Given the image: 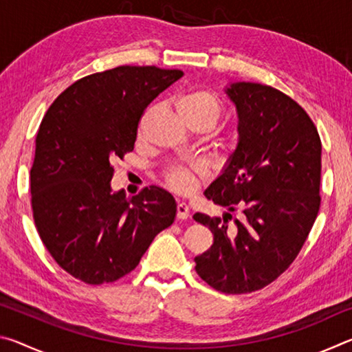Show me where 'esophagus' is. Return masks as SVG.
I'll return each mask as SVG.
<instances>
[{
    "instance_id": "34e87169",
    "label": "esophagus",
    "mask_w": 352,
    "mask_h": 352,
    "mask_svg": "<svg viewBox=\"0 0 352 352\" xmlns=\"http://www.w3.org/2000/svg\"><path fill=\"white\" fill-rule=\"evenodd\" d=\"M177 217L180 220L189 217V206L186 204H183V201H178L177 204Z\"/></svg>"
}]
</instances>
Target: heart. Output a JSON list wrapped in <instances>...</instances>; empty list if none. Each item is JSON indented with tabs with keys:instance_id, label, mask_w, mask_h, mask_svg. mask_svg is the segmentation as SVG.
Listing matches in <instances>:
<instances>
[{
	"instance_id": "obj_1",
	"label": "heart",
	"mask_w": 352,
	"mask_h": 352,
	"mask_svg": "<svg viewBox=\"0 0 352 352\" xmlns=\"http://www.w3.org/2000/svg\"><path fill=\"white\" fill-rule=\"evenodd\" d=\"M177 109L189 127H204L211 130L222 116V102L216 94L208 90H190L178 99ZM201 166H183L168 172L166 180L169 188L177 192H189L195 186L197 175H204Z\"/></svg>"
}]
</instances>
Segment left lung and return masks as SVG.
Masks as SVG:
<instances>
[{
    "label": "left lung",
    "mask_w": 352,
    "mask_h": 352,
    "mask_svg": "<svg viewBox=\"0 0 352 352\" xmlns=\"http://www.w3.org/2000/svg\"><path fill=\"white\" fill-rule=\"evenodd\" d=\"M237 115V146L205 190L223 217L194 220L214 234L195 258V272L212 289L241 295L259 290L287 270L320 210L321 141L307 113L269 85L225 87ZM243 217L228 226L230 212Z\"/></svg>",
    "instance_id": "1"
}]
</instances>
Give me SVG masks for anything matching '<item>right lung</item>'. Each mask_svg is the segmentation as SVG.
I'll use <instances>...</instances> for the list:
<instances>
[{"label":"right lung","instance_id":"1","mask_svg":"<svg viewBox=\"0 0 352 352\" xmlns=\"http://www.w3.org/2000/svg\"><path fill=\"white\" fill-rule=\"evenodd\" d=\"M182 76L118 67L74 82L47 109L35 140L32 211L47 252L71 276L116 281L174 223L168 190L151 186L132 199L115 192L111 162L133 151L142 111Z\"/></svg>","mask_w":352,"mask_h":352}]
</instances>
